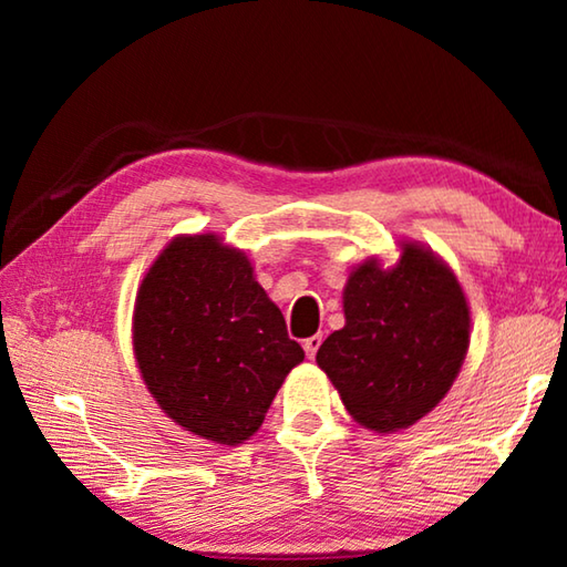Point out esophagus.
Wrapping results in <instances>:
<instances>
[{
    "instance_id": "34e87169",
    "label": "esophagus",
    "mask_w": 567,
    "mask_h": 567,
    "mask_svg": "<svg viewBox=\"0 0 567 567\" xmlns=\"http://www.w3.org/2000/svg\"><path fill=\"white\" fill-rule=\"evenodd\" d=\"M320 344H322V334H312V338H307L302 342L307 358H315V354H318V350H320Z\"/></svg>"
}]
</instances>
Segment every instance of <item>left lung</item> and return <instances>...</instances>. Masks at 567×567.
Instances as JSON below:
<instances>
[{"instance_id":"obj_1","label":"left lung","mask_w":567,"mask_h":567,"mask_svg":"<svg viewBox=\"0 0 567 567\" xmlns=\"http://www.w3.org/2000/svg\"><path fill=\"white\" fill-rule=\"evenodd\" d=\"M400 249L388 270L375 257L354 267L342 292L344 328L318 350L350 415L385 435L447 395L470 344V307L453 270L417 243Z\"/></svg>"}]
</instances>
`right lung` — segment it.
<instances>
[{
  "instance_id": "right-lung-1",
  "label": "right lung",
  "mask_w": 567,
  "mask_h": 567,
  "mask_svg": "<svg viewBox=\"0 0 567 567\" xmlns=\"http://www.w3.org/2000/svg\"><path fill=\"white\" fill-rule=\"evenodd\" d=\"M132 344L167 417L217 445L252 437L305 360L247 255L209 233L175 237L152 262L134 300Z\"/></svg>"
}]
</instances>
